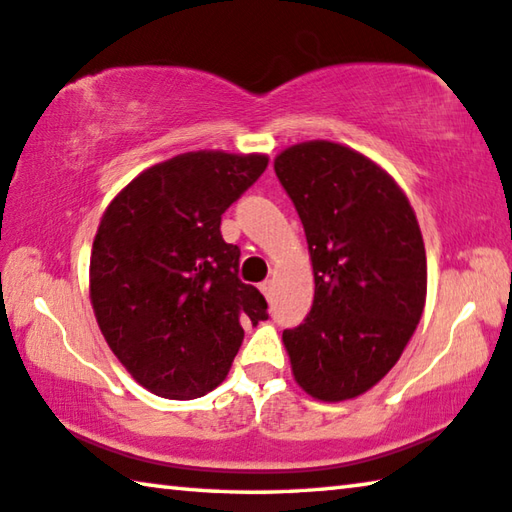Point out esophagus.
Masks as SVG:
<instances>
[{"instance_id": "esophagus-1", "label": "esophagus", "mask_w": 512, "mask_h": 512, "mask_svg": "<svg viewBox=\"0 0 512 512\" xmlns=\"http://www.w3.org/2000/svg\"><path fill=\"white\" fill-rule=\"evenodd\" d=\"M259 289H262L264 296H266L268 300H271V296H273V280H266V282H262V287H259Z\"/></svg>"}]
</instances>
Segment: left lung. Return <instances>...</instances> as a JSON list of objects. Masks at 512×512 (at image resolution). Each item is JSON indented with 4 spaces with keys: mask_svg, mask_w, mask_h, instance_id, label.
Masks as SVG:
<instances>
[{
    "mask_svg": "<svg viewBox=\"0 0 512 512\" xmlns=\"http://www.w3.org/2000/svg\"><path fill=\"white\" fill-rule=\"evenodd\" d=\"M273 167L305 228L316 282L307 320L282 334L293 379L314 400H354L388 375L422 318L418 219L391 173L345 144H293Z\"/></svg>",
    "mask_w": 512,
    "mask_h": 512,
    "instance_id": "obj_1",
    "label": "left lung"
}]
</instances>
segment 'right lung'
<instances>
[{"label":"right lung","instance_id":"right-lung-1","mask_svg":"<svg viewBox=\"0 0 512 512\" xmlns=\"http://www.w3.org/2000/svg\"><path fill=\"white\" fill-rule=\"evenodd\" d=\"M264 153L192 151L153 164L112 198L90 257L103 339L137 384L196 400L230 372L241 323L266 320L262 293L237 277L221 214L262 176Z\"/></svg>","mask_w":512,"mask_h":512}]
</instances>
